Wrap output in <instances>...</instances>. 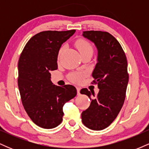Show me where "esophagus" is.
Here are the masks:
<instances>
[{"mask_svg": "<svg viewBox=\"0 0 149 149\" xmlns=\"http://www.w3.org/2000/svg\"><path fill=\"white\" fill-rule=\"evenodd\" d=\"M76 90H77V94H78V95H80V88H79V87H77L76 88Z\"/></svg>", "mask_w": 149, "mask_h": 149, "instance_id": "obj_1", "label": "esophagus"}]
</instances>
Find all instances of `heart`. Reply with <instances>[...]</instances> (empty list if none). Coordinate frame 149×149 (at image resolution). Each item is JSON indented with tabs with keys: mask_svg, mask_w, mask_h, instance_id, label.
I'll return each instance as SVG.
<instances>
[{
	"mask_svg": "<svg viewBox=\"0 0 149 149\" xmlns=\"http://www.w3.org/2000/svg\"><path fill=\"white\" fill-rule=\"evenodd\" d=\"M76 46L78 48V50L80 53H83L86 51H92L93 48L91 44L87 40H83V39H80V40H77L76 42ZM85 73L84 72H75L73 73L70 76V80L73 81V83H80L84 78Z\"/></svg>",
	"mask_w": 149,
	"mask_h": 149,
	"instance_id": "1",
	"label": "heart"
}]
</instances>
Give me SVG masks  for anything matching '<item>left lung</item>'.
<instances>
[{
    "label": "left lung",
    "instance_id": "obj_1",
    "mask_svg": "<svg viewBox=\"0 0 149 149\" xmlns=\"http://www.w3.org/2000/svg\"><path fill=\"white\" fill-rule=\"evenodd\" d=\"M83 36L98 50L92 83L97 84L100 91L95 96L87 88L80 90L91 100L88 109L82 112V122L89 129L102 130L112 123L124 104L129 80L127 58L119 42L108 32L87 31Z\"/></svg>",
    "mask_w": 149,
    "mask_h": 149
}]
</instances>
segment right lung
<instances>
[{
	"instance_id": "right-lung-1",
	"label": "right lung",
	"mask_w": 149,
	"mask_h": 149,
	"mask_svg": "<svg viewBox=\"0 0 149 149\" xmlns=\"http://www.w3.org/2000/svg\"><path fill=\"white\" fill-rule=\"evenodd\" d=\"M76 30L45 31L27 42L18 62V87L22 104L31 120L39 127L52 129L64 116L63 107L77 95L71 85H53L50 71L57 69L61 45Z\"/></svg>"
}]
</instances>
